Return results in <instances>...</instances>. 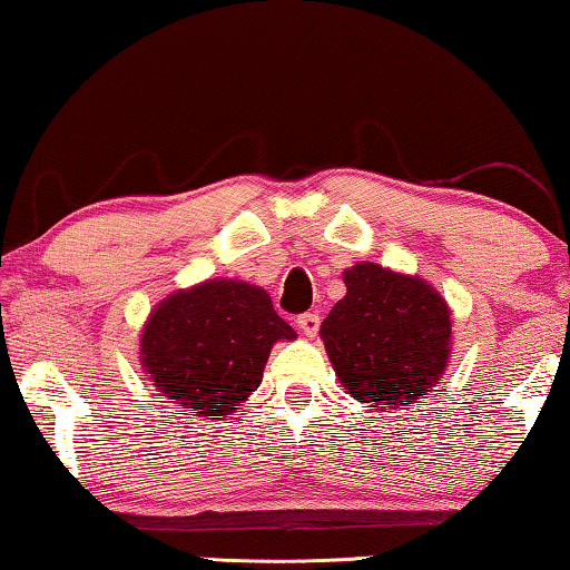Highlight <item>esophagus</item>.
Instances as JSON below:
<instances>
[{"label": "esophagus", "mask_w": 570, "mask_h": 570, "mask_svg": "<svg viewBox=\"0 0 570 570\" xmlns=\"http://www.w3.org/2000/svg\"><path fill=\"white\" fill-rule=\"evenodd\" d=\"M296 326H298V332H302L304 336H316V332H320V316H316V314H302L296 320Z\"/></svg>", "instance_id": "1"}]
</instances>
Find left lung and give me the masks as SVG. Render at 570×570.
<instances>
[{"label":"left lung","instance_id":"left-lung-1","mask_svg":"<svg viewBox=\"0 0 570 570\" xmlns=\"http://www.w3.org/2000/svg\"><path fill=\"white\" fill-rule=\"evenodd\" d=\"M320 336L342 387L370 407L404 410L440 384L452 356V312L420 276L360 262Z\"/></svg>","mask_w":570,"mask_h":570}]
</instances>
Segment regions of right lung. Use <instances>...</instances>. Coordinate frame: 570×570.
Wrapping results in <instances>:
<instances>
[{
	"mask_svg": "<svg viewBox=\"0 0 570 570\" xmlns=\"http://www.w3.org/2000/svg\"><path fill=\"white\" fill-rule=\"evenodd\" d=\"M296 332L274 312L262 286L206 278L176 288L153 308L140 332V366L176 410L224 420L258 390L276 342Z\"/></svg>",
	"mask_w": 570,
	"mask_h": 570,
	"instance_id": "obj_1",
	"label": "right lung"
}]
</instances>
